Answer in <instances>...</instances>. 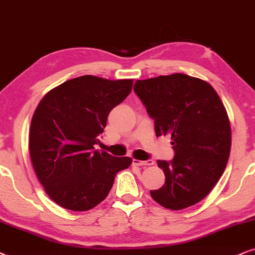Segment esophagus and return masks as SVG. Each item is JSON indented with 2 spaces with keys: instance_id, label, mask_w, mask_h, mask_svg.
<instances>
[{
  "instance_id": "obj_1",
  "label": "esophagus",
  "mask_w": 255,
  "mask_h": 255,
  "mask_svg": "<svg viewBox=\"0 0 255 255\" xmlns=\"http://www.w3.org/2000/svg\"><path fill=\"white\" fill-rule=\"evenodd\" d=\"M133 164L134 165H144V167H147V165H152V164H154V162H152V159H147V161L133 159Z\"/></svg>"
}]
</instances>
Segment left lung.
I'll return each mask as SVG.
<instances>
[{
  "mask_svg": "<svg viewBox=\"0 0 255 255\" xmlns=\"http://www.w3.org/2000/svg\"><path fill=\"white\" fill-rule=\"evenodd\" d=\"M134 91L154 119L156 136L170 135L175 156L157 161L165 183L151 190L159 205L182 210L201 202L222 177L231 150V126L206 81L183 73L136 80Z\"/></svg>",
  "mask_w": 255,
  "mask_h": 255,
  "instance_id": "obj_1",
  "label": "left lung"
}]
</instances>
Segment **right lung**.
<instances>
[{
  "label": "right lung",
  "instance_id": "right-lung-1",
  "mask_svg": "<svg viewBox=\"0 0 255 255\" xmlns=\"http://www.w3.org/2000/svg\"><path fill=\"white\" fill-rule=\"evenodd\" d=\"M133 87L131 79H70L47 92L33 113L30 157L47 196L64 209L87 211L106 198L115 175L131 164L94 149L107 117Z\"/></svg>",
  "mask_w": 255,
  "mask_h": 255
}]
</instances>
